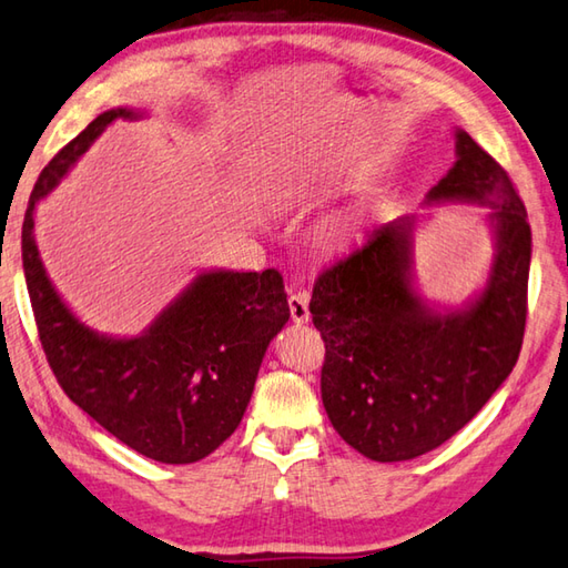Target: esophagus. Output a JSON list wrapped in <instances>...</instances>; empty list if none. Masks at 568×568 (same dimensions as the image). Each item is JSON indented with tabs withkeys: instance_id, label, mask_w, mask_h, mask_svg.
Here are the masks:
<instances>
[{
	"instance_id": "obj_1",
	"label": "esophagus",
	"mask_w": 568,
	"mask_h": 568,
	"mask_svg": "<svg viewBox=\"0 0 568 568\" xmlns=\"http://www.w3.org/2000/svg\"><path fill=\"white\" fill-rule=\"evenodd\" d=\"M310 295L307 293H291V297H287V307H291V317L293 322H297V325H305V322L310 320Z\"/></svg>"
}]
</instances>
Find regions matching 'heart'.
<instances>
[{
  "label": "heart",
  "instance_id": "1",
  "mask_svg": "<svg viewBox=\"0 0 568 568\" xmlns=\"http://www.w3.org/2000/svg\"><path fill=\"white\" fill-rule=\"evenodd\" d=\"M354 233V221L352 219H337L332 221L329 226L322 231V241L329 243V246H339V243L347 241Z\"/></svg>",
  "mask_w": 568,
  "mask_h": 568
}]
</instances>
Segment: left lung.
<instances>
[{
    "label": "left lung",
    "mask_w": 568,
    "mask_h": 568,
    "mask_svg": "<svg viewBox=\"0 0 568 568\" xmlns=\"http://www.w3.org/2000/svg\"><path fill=\"white\" fill-rule=\"evenodd\" d=\"M487 209L495 255L483 291L460 307L420 295L418 216L374 226L317 277L310 300L325 339L322 404L339 436L376 463L418 458L470 424L517 364L527 322L531 229L513 180L465 130L424 204Z\"/></svg>",
    "instance_id": "8db88e82"
}]
</instances>
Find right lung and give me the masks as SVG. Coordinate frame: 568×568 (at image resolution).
<instances>
[{
  "instance_id": "obj_1",
  "label": "right lung",
  "mask_w": 568,
  "mask_h": 568,
  "mask_svg": "<svg viewBox=\"0 0 568 568\" xmlns=\"http://www.w3.org/2000/svg\"><path fill=\"white\" fill-rule=\"evenodd\" d=\"M144 113H100L43 166L21 226V261L41 347L71 402L144 458L186 465L239 428L271 339L291 317L283 275L202 271L135 337L88 327L55 291L33 233L49 196L103 130Z\"/></svg>"
}]
</instances>
